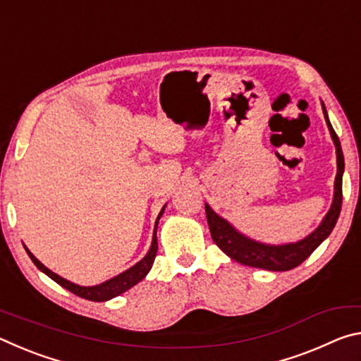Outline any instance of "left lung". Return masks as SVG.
I'll return each mask as SVG.
<instances>
[{
  "label": "left lung",
  "mask_w": 361,
  "mask_h": 361,
  "mask_svg": "<svg viewBox=\"0 0 361 361\" xmlns=\"http://www.w3.org/2000/svg\"><path fill=\"white\" fill-rule=\"evenodd\" d=\"M323 105V103H322ZM323 108L326 126L331 133V138L336 146V156H338V173L334 180V197L331 209L323 218L322 224L312 234H309L305 239L296 243H286V245H266V243L256 242L240 234L234 226L229 224L224 218L216 215L210 209L209 204H205L207 221L212 232V239L223 252L237 262L252 267L266 269V271H290V269L301 264L304 259H307L312 255L314 250L331 234L336 221H338L341 205H342V173H344V156H342L341 142L333 129L331 122L328 119V113Z\"/></svg>",
  "instance_id": "1"
}]
</instances>
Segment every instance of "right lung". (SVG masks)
Returning <instances> with one entry per match:
<instances>
[{
    "instance_id": "1",
    "label": "right lung",
    "mask_w": 361,
    "mask_h": 361,
    "mask_svg": "<svg viewBox=\"0 0 361 361\" xmlns=\"http://www.w3.org/2000/svg\"><path fill=\"white\" fill-rule=\"evenodd\" d=\"M164 210H166V205L162 207L161 213H159V216L156 219V226H154V234H152V243H151V248L149 252L146 253L145 258L142 261H138L135 266H132L130 269H127L126 272L119 274V276H116L113 279L106 280V282H103L100 285H95V286H81V285H76V283H71L68 280H65L63 277L57 276V274H54L51 269H47L42 262H39L38 259L35 258L32 255V252L25 247L27 253L32 261L35 262V266L39 269L46 274L47 277H51L54 282H57L60 286H63L68 291H71L73 295H76L79 298H84V299H89V301H97V302H102V301H108V299L119 296L121 293L127 291L129 288H132L133 285H137L138 282H142V280L146 277V274L151 271L152 267V262H154L156 258V253H157V237H156V231H157V223L159 219H161Z\"/></svg>"
}]
</instances>
